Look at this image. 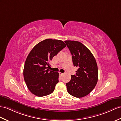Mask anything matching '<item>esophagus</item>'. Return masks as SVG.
Instances as JSON below:
<instances>
[{
  "label": "esophagus",
  "instance_id": "esophagus-1",
  "mask_svg": "<svg viewBox=\"0 0 121 121\" xmlns=\"http://www.w3.org/2000/svg\"><path fill=\"white\" fill-rule=\"evenodd\" d=\"M59 74L60 76H63L64 75V73H61V72H59Z\"/></svg>",
  "mask_w": 121,
  "mask_h": 121
}]
</instances>
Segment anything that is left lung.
I'll use <instances>...</instances> for the list:
<instances>
[{
  "mask_svg": "<svg viewBox=\"0 0 121 121\" xmlns=\"http://www.w3.org/2000/svg\"><path fill=\"white\" fill-rule=\"evenodd\" d=\"M65 42L72 54L73 65L78 67L76 74L71 75L66 83L68 92L76 98L86 96L95 87L98 79V69L92 53L83 43L74 40Z\"/></svg>",
  "mask_w": 121,
  "mask_h": 121,
  "instance_id": "1",
  "label": "left lung"
}]
</instances>
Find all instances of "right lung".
<instances>
[{
  "instance_id": "obj_1",
  "label": "right lung",
  "mask_w": 121,
  "mask_h": 121,
  "mask_svg": "<svg viewBox=\"0 0 121 121\" xmlns=\"http://www.w3.org/2000/svg\"><path fill=\"white\" fill-rule=\"evenodd\" d=\"M66 46L62 40L49 38L38 43L29 53L23 68V78L33 95L43 96L53 92L59 73L50 71L49 62Z\"/></svg>"
}]
</instances>
